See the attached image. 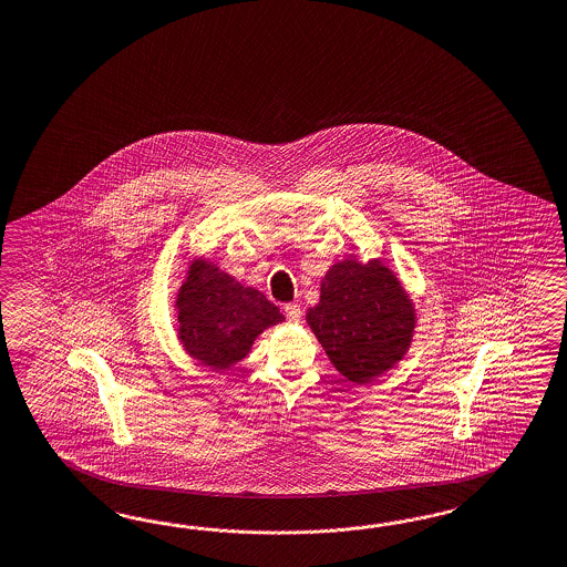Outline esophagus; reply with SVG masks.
I'll return each instance as SVG.
<instances>
[{"mask_svg": "<svg viewBox=\"0 0 567 567\" xmlns=\"http://www.w3.org/2000/svg\"><path fill=\"white\" fill-rule=\"evenodd\" d=\"M284 312H286V317H288V320H291V322H298V320L302 319V308L298 305H286L284 306Z\"/></svg>", "mask_w": 567, "mask_h": 567, "instance_id": "34e87169", "label": "esophagus"}]
</instances>
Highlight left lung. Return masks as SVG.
<instances>
[{
	"label": "left lung",
	"mask_w": 567,
	"mask_h": 567,
	"mask_svg": "<svg viewBox=\"0 0 567 567\" xmlns=\"http://www.w3.org/2000/svg\"><path fill=\"white\" fill-rule=\"evenodd\" d=\"M306 322L329 360L355 384H368L403 360L413 339L415 308L380 259L334 262L320 281L319 305Z\"/></svg>",
	"instance_id": "8db88e82"
}]
</instances>
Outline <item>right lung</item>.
Returning a JSON list of instances; mask_svg holds the SVG:
<instances>
[{
  "label": "right lung",
  "instance_id": "1",
  "mask_svg": "<svg viewBox=\"0 0 567 567\" xmlns=\"http://www.w3.org/2000/svg\"><path fill=\"white\" fill-rule=\"evenodd\" d=\"M175 306L183 348L212 370L233 368L247 358L265 329L284 320L261 291L243 286L205 259L190 262Z\"/></svg>",
  "mask_w": 567,
  "mask_h": 567
}]
</instances>
